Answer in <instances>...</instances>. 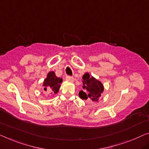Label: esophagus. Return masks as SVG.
<instances>
[{"label":"esophagus","instance_id":"esophagus-1","mask_svg":"<svg viewBox=\"0 0 149 149\" xmlns=\"http://www.w3.org/2000/svg\"><path fill=\"white\" fill-rule=\"evenodd\" d=\"M65 78H66V80H68V81H72V82H73V81H74V77H72V76H70V75H66Z\"/></svg>","mask_w":149,"mask_h":149}]
</instances>
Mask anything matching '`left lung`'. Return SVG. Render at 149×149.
<instances>
[{
	"instance_id": "1",
	"label": "left lung",
	"mask_w": 149,
	"mask_h": 149,
	"mask_svg": "<svg viewBox=\"0 0 149 149\" xmlns=\"http://www.w3.org/2000/svg\"><path fill=\"white\" fill-rule=\"evenodd\" d=\"M83 89L79 92V96L82 100H89L93 102L98 101L104 91V86L100 81L93 76H90L88 73H86L82 77Z\"/></svg>"
}]
</instances>
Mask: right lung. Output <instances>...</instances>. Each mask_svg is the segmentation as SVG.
<instances>
[{"mask_svg":"<svg viewBox=\"0 0 149 149\" xmlns=\"http://www.w3.org/2000/svg\"><path fill=\"white\" fill-rule=\"evenodd\" d=\"M63 79L60 77H57L54 72H50L48 73L47 77L43 81V86H44V90H51V94H56L59 90Z\"/></svg>","mask_w":149,"mask_h":149,"instance_id":"right-lung-1","label":"right lung"}]
</instances>
